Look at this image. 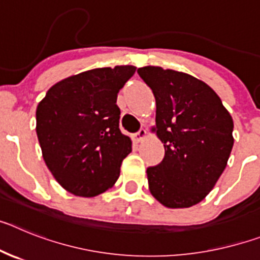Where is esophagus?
I'll return each instance as SVG.
<instances>
[{
  "label": "esophagus",
  "instance_id": "34e87169",
  "mask_svg": "<svg viewBox=\"0 0 260 260\" xmlns=\"http://www.w3.org/2000/svg\"><path fill=\"white\" fill-rule=\"evenodd\" d=\"M146 135H147L146 130H144V128H141V130H139V132L137 133V134H134L133 139H134V141L137 142V143H139V142H142L144 139V138H146Z\"/></svg>",
  "mask_w": 260,
  "mask_h": 260
}]
</instances>
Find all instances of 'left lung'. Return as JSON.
Instances as JSON below:
<instances>
[{"instance_id": "obj_1", "label": "left lung", "mask_w": 260, "mask_h": 260, "mask_svg": "<svg viewBox=\"0 0 260 260\" xmlns=\"http://www.w3.org/2000/svg\"><path fill=\"white\" fill-rule=\"evenodd\" d=\"M156 100L162 161L147 168L151 194L162 206L187 208L213 189L233 148V119L210 86L158 66L138 69Z\"/></svg>"}]
</instances>
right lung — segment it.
<instances>
[{
  "mask_svg": "<svg viewBox=\"0 0 260 260\" xmlns=\"http://www.w3.org/2000/svg\"><path fill=\"white\" fill-rule=\"evenodd\" d=\"M135 66L83 71L48 89L36 109L43 157L57 182L77 197H96L119 177L132 141L119 130L117 93Z\"/></svg>",
  "mask_w": 260,
  "mask_h": 260,
  "instance_id": "obj_1",
  "label": "right lung"
}]
</instances>
